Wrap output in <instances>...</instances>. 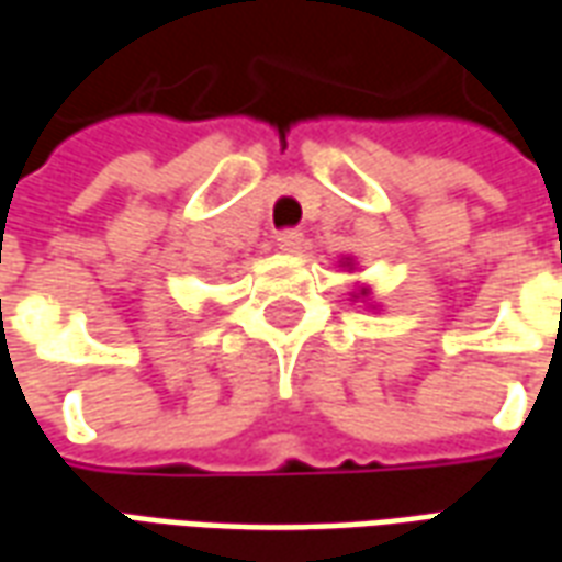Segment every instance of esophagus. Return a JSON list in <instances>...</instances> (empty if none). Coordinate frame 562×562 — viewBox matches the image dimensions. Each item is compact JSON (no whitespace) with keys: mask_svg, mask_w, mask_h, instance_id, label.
<instances>
[{"mask_svg":"<svg viewBox=\"0 0 562 562\" xmlns=\"http://www.w3.org/2000/svg\"><path fill=\"white\" fill-rule=\"evenodd\" d=\"M277 246H280L282 252H301V249H304V234L289 228V232H282L280 237H277Z\"/></svg>","mask_w":562,"mask_h":562,"instance_id":"34e87169","label":"esophagus"}]
</instances>
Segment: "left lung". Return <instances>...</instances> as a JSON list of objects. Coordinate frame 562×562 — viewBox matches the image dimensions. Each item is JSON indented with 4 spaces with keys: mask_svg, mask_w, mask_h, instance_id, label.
<instances>
[{
    "mask_svg": "<svg viewBox=\"0 0 562 562\" xmlns=\"http://www.w3.org/2000/svg\"><path fill=\"white\" fill-rule=\"evenodd\" d=\"M346 265H352V258H346ZM361 294H367V289H361Z\"/></svg>",
    "mask_w": 562,
    "mask_h": 562,
    "instance_id": "left-lung-1",
    "label": "left lung"
}]
</instances>
